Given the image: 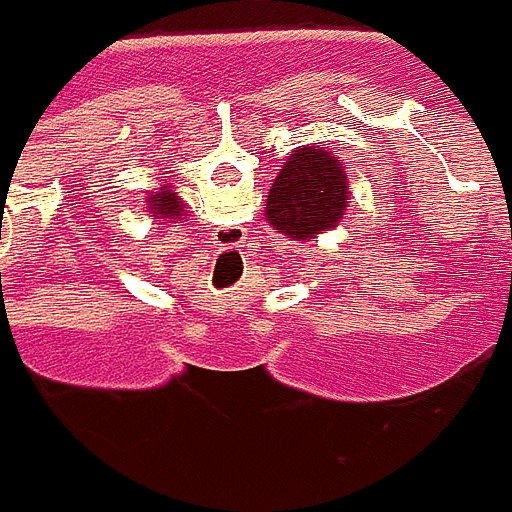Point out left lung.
<instances>
[{"label": "left lung", "mask_w": 512, "mask_h": 512, "mask_svg": "<svg viewBox=\"0 0 512 512\" xmlns=\"http://www.w3.org/2000/svg\"><path fill=\"white\" fill-rule=\"evenodd\" d=\"M346 200L349 183L344 163L321 145H303L283 163L269 189L266 220L280 234L306 243L338 229Z\"/></svg>", "instance_id": "1"}]
</instances>
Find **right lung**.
<instances>
[{"instance_id": "obj_1", "label": "right lung", "mask_w": 512, "mask_h": 512, "mask_svg": "<svg viewBox=\"0 0 512 512\" xmlns=\"http://www.w3.org/2000/svg\"><path fill=\"white\" fill-rule=\"evenodd\" d=\"M145 209L151 212V217L157 220V217H166V220H183V212H186V203H183V197H177V191H171L168 186L157 191H148V197H145Z\"/></svg>"}]
</instances>
